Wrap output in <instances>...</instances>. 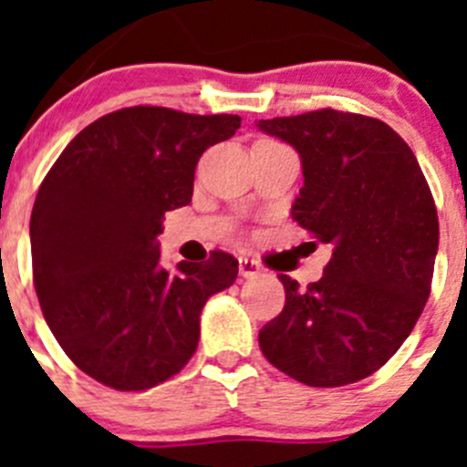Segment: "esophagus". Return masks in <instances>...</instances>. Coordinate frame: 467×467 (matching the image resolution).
I'll return each mask as SVG.
<instances>
[{"instance_id":"1","label":"esophagus","mask_w":467,"mask_h":467,"mask_svg":"<svg viewBox=\"0 0 467 467\" xmlns=\"http://www.w3.org/2000/svg\"><path fill=\"white\" fill-rule=\"evenodd\" d=\"M238 271H241V278H257V275H262V264L257 259L241 257L238 259Z\"/></svg>"}]
</instances>
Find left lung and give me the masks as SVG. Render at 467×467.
<instances>
[{"instance_id": "8db88e82", "label": "left lung", "mask_w": 467, "mask_h": 467, "mask_svg": "<svg viewBox=\"0 0 467 467\" xmlns=\"http://www.w3.org/2000/svg\"><path fill=\"white\" fill-rule=\"evenodd\" d=\"M292 144V217L332 245L323 278L278 275L285 308L259 329L266 360L313 388L356 383L398 353L431 295L440 224L419 161L388 123L339 109L257 123Z\"/></svg>"}]
</instances>
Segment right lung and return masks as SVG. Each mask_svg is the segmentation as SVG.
<instances>
[{"mask_svg": "<svg viewBox=\"0 0 467 467\" xmlns=\"http://www.w3.org/2000/svg\"><path fill=\"white\" fill-rule=\"evenodd\" d=\"M238 128L236 114L126 107L86 126L44 177L35 290L57 344L95 381L147 390L196 353L201 311L234 285L238 259L214 250L166 271L156 238L168 210L192 203L201 154Z\"/></svg>", "mask_w": 467, "mask_h": 467, "instance_id": "obj_1", "label": "right lung"}]
</instances>
